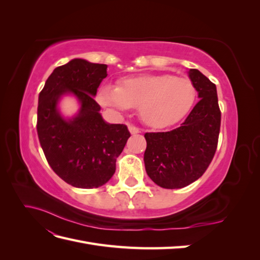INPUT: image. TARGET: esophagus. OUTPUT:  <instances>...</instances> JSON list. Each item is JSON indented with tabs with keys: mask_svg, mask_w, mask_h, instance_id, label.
Returning a JSON list of instances; mask_svg holds the SVG:
<instances>
[{
	"mask_svg": "<svg viewBox=\"0 0 260 260\" xmlns=\"http://www.w3.org/2000/svg\"><path fill=\"white\" fill-rule=\"evenodd\" d=\"M128 129H129L131 135H137V133H140V129L135 127V125H129Z\"/></svg>",
	"mask_w": 260,
	"mask_h": 260,
	"instance_id": "esophagus-1",
	"label": "esophagus"
}]
</instances>
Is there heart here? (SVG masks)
<instances>
[{
  "label": "heart",
  "mask_w": 260,
  "mask_h": 260,
  "mask_svg": "<svg viewBox=\"0 0 260 260\" xmlns=\"http://www.w3.org/2000/svg\"><path fill=\"white\" fill-rule=\"evenodd\" d=\"M196 98L195 86L186 78L172 75H140L127 77L119 85L100 86V103L115 112L139 108L140 118L154 128L171 125L190 111Z\"/></svg>",
  "instance_id": "obj_1"
}]
</instances>
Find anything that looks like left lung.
Instances as JSON below:
<instances>
[{"label": "left lung", "instance_id": "obj_1", "mask_svg": "<svg viewBox=\"0 0 260 260\" xmlns=\"http://www.w3.org/2000/svg\"><path fill=\"white\" fill-rule=\"evenodd\" d=\"M188 77L201 99L183 123L168 132L145 133V170L164 188H181L203 176L218 144L221 113L216 85L198 69Z\"/></svg>", "mask_w": 260, "mask_h": 260}]
</instances>
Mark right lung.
<instances>
[{
    "mask_svg": "<svg viewBox=\"0 0 260 260\" xmlns=\"http://www.w3.org/2000/svg\"><path fill=\"white\" fill-rule=\"evenodd\" d=\"M106 77L107 65L75 58L55 68L39 94L37 131L43 153L55 174L75 187L108 182L130 137L127 125L103 119L94 100ZM65 95L75 96L81 106L70 118L58 108Z\"/></svg>",
    "mask_w": 260,
    "mask_h": 260,
    "instance_id": "right-lung-1",
    "label": "right lung"
}]
</instances>
